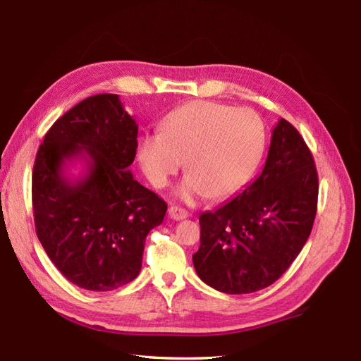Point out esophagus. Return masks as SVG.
<instances>
[{"label": "esophagus", "mask_w": 361, "mask_h": 361, "mask_svg": "<svg viewBox=\"0 0 361 361\" xmlns=\"http://www.w3.org/2000/svg\"><path fill=\"white\" fill-rule=\"evenodd\" d=\"M169 216L173 219V221H182V219L188 217V211L173 205L169 208Z\"/></svg>", "instance_id": "esophagus-1"}]
</instances>
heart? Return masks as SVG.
I'll return each mask as SVG.
<instances>
[{"mask_svg":"<svg viewBox=\"0 0 361 361\" xmlns=\"http://www.w3.org/2000/svg\"><path fill=\"white\" fill-rule=\"evenodd\" d=\"M265 147L262 121L251 110L195 101L174 110L161 133L139 144V162L156 188L169 185L185 159L188 174L176 188L185 202L231 196L250 178Z\"/></svg>","mask_w":361,"mask_h":361,"instance_id":"1","label":"heart"}]
</instances>
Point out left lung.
I'll list each match as a JSON object with an SVG mask.
<instances>
[{"instance_id": "8db88e82", "label": "left lung", "mask_w": 361, "mask_h": 361, "mask_svg": "<svg viewBox=\"0 0 361 361\" xmlns=\"http://www.w3.org/2000/svg\"><path fill=\"white\" fill-rule=\"evenodd\" d=\"M319 176L297 128L280 119L262 173L234 199L200 214L192 263L200 280L226 294L260 291L302 251L317 213Z\"/></svg>"}]
</instances>
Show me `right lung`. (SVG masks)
<instances>
[{"label": "right lung", "mask_w": 361, "mask_h": 361, "mask_svg": "<svg viewBox=\"0 0 361 361\" xmlns=\"http://www.w3.org/2000/svg\"><path fill=\"white\" fill-rule=\"evenodd\" d=\"M137 124L119 94L76 104L44 136L32 173L35 230L49 259L87 291H111L135 280L147 234L161 225L165 200L133 179ZM81 155L87 174L63 176L65 161Z\"/></svg>", "instance_id": "obj_1"}]
</instances>
